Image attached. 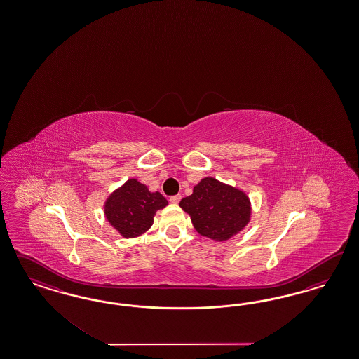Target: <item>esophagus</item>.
<instances>
[{"mask_svg":"<svg viewBox=\"0 0 359 359\" xmlns=\"http://www.w3.org/2000/svg\"><path fill=\"white\" fill-rule=\"evenodd\" d=\"M180 200H182V196L180 195H175L170 197V201H171L172 204H179Z\"/></svg>","mask_w":359,"mask_h":359,"instance_id":"1","label":"esophagus"}]
</instances>
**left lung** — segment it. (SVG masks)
<instances>
[{
  "label": "left lung",
  "mask_w": 359,
  "mask_h": 359,
  "mask_svg": "<svg viewBox=\"0 0 359 359\" xmlns=\"http://www.w3.org/2000/svg\"><path fill=\"white\" fill-rule=\"evenodd\" d=\"M180 208L189 215L196 231L216 242L237 236L251 221V201L242 189L215 177H203Z\"/></svg>",
  "instance_id": "obj_1"
}]
</instances>
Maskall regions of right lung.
Listing matches in <instances>:
<instances>
[{
	"instance_id": "right-lung-1",
	"label": "right lung",
	"mask_w": 359,
	"mask_h": 359,
	"mask_svg": "<svg viewBox=\"0 0 359 359\" xmlns=\"http://www.w3.org/2000/svg\"><path fill=\"white\" fill-rule=\"evenodd\" d=\"M167 205L161 192H151L147 185L131 177L107 197L104 215L121 237L135 238L151 228L156 212Z\"/></svg>"
}]
</instances>
